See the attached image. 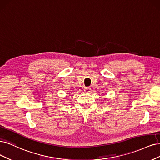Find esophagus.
Returning <instances> with one entry per match:
<instances>
[{"instance_id":"esophagus-1","label":"esophagus","mask_w":160,"mask_h":160,"mask_svg":"<svg viewBox=\"0 0 160 160\" xmlns=\"http://www.w3.org/2000/svg\"><path fill=\"white\" fill-rule=\"evenodd\" d=\"M84 90H85L84 91L86 92V93H89V92H91V88H90V87H86V88H85Z\"/></svg>"}]
</instances>
